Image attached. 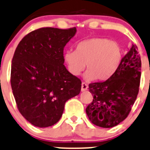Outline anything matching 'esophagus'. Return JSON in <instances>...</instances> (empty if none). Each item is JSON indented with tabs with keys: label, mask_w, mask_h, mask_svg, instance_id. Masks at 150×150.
Instances as JSON below:
<instances>
[{
	"label": "esophagus",
	"mask_w": 150,
	"mask_h": 150,
	"mask_svg": "<svg viewBox=\"0 0 150 150\" xmlns=\"http://www.w3.org/2000/svg\"><path fill=\"white\" fill-rule=\"evenodd\" d=\"M88 89V85L85 83H82L81 84V91H85Z\"/></svg>",
	"instance_id": "34e87169"
}]
</instances>
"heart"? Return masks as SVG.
I'll return each mask as SVG.
<instances>
[{"label":"heart","mask_w":150,"mask_h":150,"mask_svg":"<svg viewBox=\"0 0 150 150\" xmlns=\"http://www.w3.org/2000/svg\"><path fill=\"white\" fill-rule=\"evenodd\" d=\"M64 61L69 72L78 76L85 69L87 81H105L118 69L122 60V49L117 42L102 37H93L80 42L75 51L64 53Z\"/></svg>","instance_id":"1"}]
</instances>
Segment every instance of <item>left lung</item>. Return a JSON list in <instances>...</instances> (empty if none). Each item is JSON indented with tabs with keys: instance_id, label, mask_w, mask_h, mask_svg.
Returning a JSON list of instances; mask_svg holds the SVG:
<instances>
[{
	"instance_id": "1",
	"label": "left lung",
	"mask_w": 150,
	"mask_h": 150,
	"mask_svg": "<svg viewBox=\"0 0 150 150\" xmlns=\"http://www.w3.org/2000/svg\"><path fill=\"white\" fill-rule=\"evenodd\" d=\"M141 68L138 47L133 45L108 79L88 85L93 100L86 112L91 123L110 128L127 118L139 93Z\"/></svg>"
}]
</instances>
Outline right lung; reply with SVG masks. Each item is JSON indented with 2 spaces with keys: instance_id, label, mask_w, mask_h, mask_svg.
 <instances>
[{
  "instance_id": "add662e5",
  "label": "right lung",
  "mask_w": 150,
  "mask_h": 150,
  "mask_svg": "<svg viewBox=\"0 0 150 150\" xmlns=\"http://www.w3.org/2000/svg\"><path fill=\"white\" fill-rule=\"evenodd\" d=\"M76 28H42L20 42L11 69V86L20 114L39 127L59 121L69 99L79 94L81 81L64 65V48Z\"/></svg>"
}]
</instances>
